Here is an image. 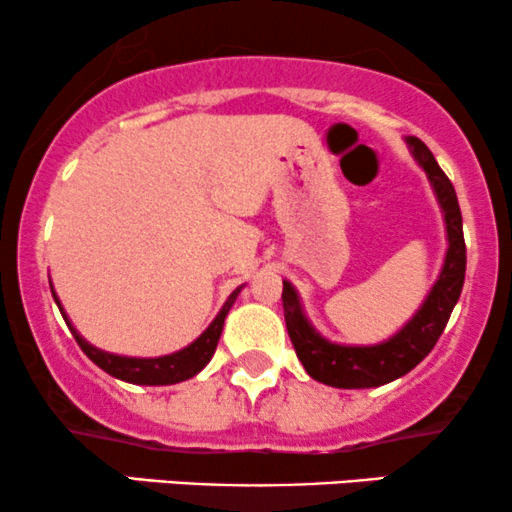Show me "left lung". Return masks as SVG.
<instances>
[{"instance_id":"1","label":"left lung","mask_w":512,"mask_h":512,"mask_svg":"<svg viewBox=\"0 0 512 512\" xmlns=\"http://www.w3.org/2000/svg\"><path fill=\"white\" fill-rule=\"evenodd\" d=\"M407 144L419 166L426 170L436 192L440 209L445 214V231H448V252H445L443 269L424 305L416 310L407 325L383 344L375 346H342L327 342L313 330L308 317L303 315L298 293L289 281H284V317L291 344L296 349L298 361L308 370L310 378L344 390H361V387H378L402 378L411 368L419 366L431 354L438 337L448 325L452 308L462 293L464 269H467V248H464L462 214L457 204L455 187L448 180L433 158L431 149L416 137H407Z\"/></svg>"}]
</instances>
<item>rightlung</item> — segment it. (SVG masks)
<instances>
[{"label":"right lung","mask_w":512,"mask_h":512,"mask_svg":"<svg viewBox=\"0 0 512 512\" xmlns=\"http://www.w3.org/2000/svg\"><path fill=\"white\" fill-rule=\"evenodd\" d=\"M240 289H243V286H238V289L228 296V301L223 303L221 313L214 317V322L199 334L195 342L185 346L182 351H175V354L158 356V358L115 356V354H108V351L96 349V346L88 344L86 339L74 330L67 313L62 310L60 298L55 296V291H52V298H55V303L60 305V313L64 317V322L69 325V330H72L76 344H79L81 351H84V354L91 358L98 368H103L105 373H110L113 378L125 380V383H134V385H175V383H182V380H190L192 375H197L199 370L211 361V356H214L216 351V344H219L223 320H226L231 305L236 303Z\"/></svg>","instance_id":"1"}]
</instances>
